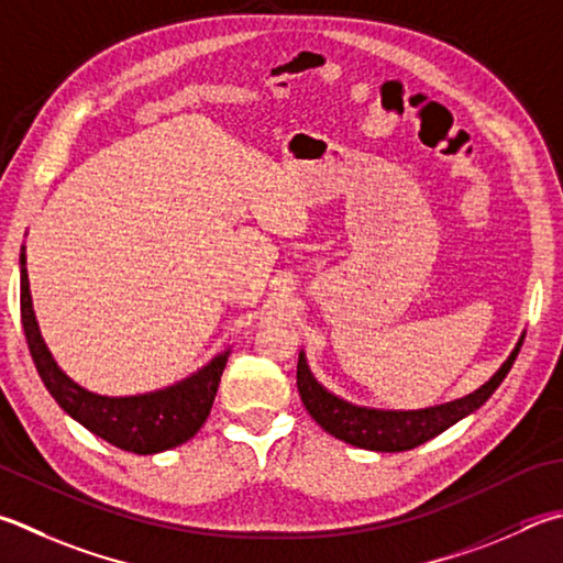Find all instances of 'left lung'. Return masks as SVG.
<instances>
[{
	"mask_svg": "<svg viewBox=\"0 0 563 563\" xmlns=\"http://www.w3.org/2000/svg\"><path fill=\"white\" fill-rule=\"evenodd\" d=\"M522 342L525 334L519 336V342L515 344V350L507 356L505 364L489 376V382L475 388L473 394L441 406L418 408V411H384V408H366L344 401V398L327 391L314 379L308 360H305V352H300L298 360V391L308 413L330 435L340 438V441L350 445L364 448V451L401 453L431 441L438 433H443L445 428L457 423L460 418L477 411L495 394V388L503 384L507 372L512 369Z\"/></svg>",
	"mask_w": 563,
	"mask_h": 563,
	"instance_id": "1",
	"label": "left lung"
}]
</instances>
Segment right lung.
<instances>
[{"label": "right lung", "instance_id": "add662e5", "mask_svg": "<svg viewBox=\"0 0 563 563\" xmlns=\"http://www.w3.org/2000/svg\"><path fill=\"white\" fill-rule=\"evenodd\" d=\"M19 265H22V324L29 352H32L36 372L48 394L74 421L110 445L120 448V451L137 455L169 451V448H177L194 438L211 411L231 350L213 356L207 366H201L187 379L157 388V391L137 396L93 394L78 386L60 369L54 354L48 352L44 336H41L32 292H29L24 246L22 255H19Z\"/></svg>", "mask_w": 563, "mask_h": 563}]
</instances>
